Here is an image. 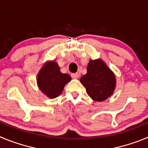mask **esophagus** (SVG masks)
<instances>
[{"mask_svg":"<svg viewBox=\"0 0 148 148\" xmlns=\"http://www.w3.org/2000/svg\"><path fill=\"white\" fill-rule=\"evenodd\" d=\"M71 76L73 78H78L79 77V74L78 73H73L71 75Z\"/></svg>","mask_w":148,"mask_h":148,"instance_id":"34e87169","label":"esophagus"}]
</instances>
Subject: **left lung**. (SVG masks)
Masks as SVG:
<instances>
[{
	"mask_svg": "<svg viewBox=\"0 0 148 148\" xmlns=\"http://www.w3.org/2000/svg\"><path fill=\"white\" fill-rule=\"evenodd\" d=\"M87 71L80 82L89 96L95 101H103L110 97L116 89V79L106 63L101 58L90 59Z\"/></svg>",
	"mask_w": 148,
	"mask_h": 148,
	"instance_id": "obj_1",
	"label": "left lung"
}]
</instances>
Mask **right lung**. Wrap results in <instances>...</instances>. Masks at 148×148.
Wrapping results in <instances>:
<instances>
[{"instance_id":"1","label":"right lung","mask_w":148,"mask_h":148,"mask_svg":"<svg viewBox=\"0 0 148 148\" xmlns=\"http://www.w3.org/2000/svg\"><path fill=\"white\" fill-rule=\"evenodd\" d=\"M39 90L49 99H55L61 95L65 85L71 81V77L60 71L58 63L55 60L44 63L37 75Z\"/></svg>"}]
</instances>
